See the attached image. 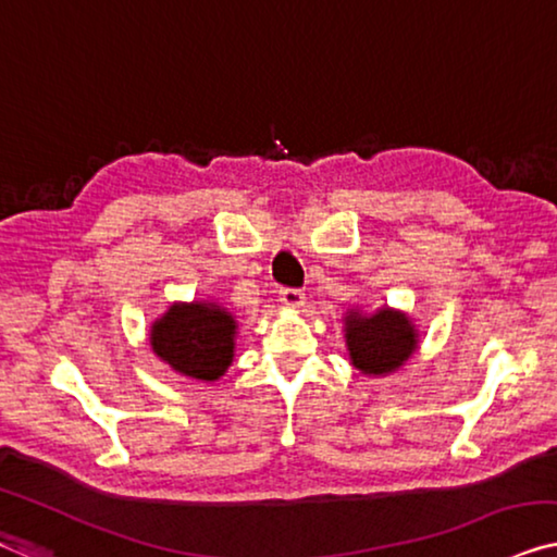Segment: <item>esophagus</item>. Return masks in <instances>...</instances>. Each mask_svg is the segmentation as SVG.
<instances>
[{
  "label": "esophagus",
  "instance_id": "34e87169",
  "mask_svg": "<svg viewBox=\"0 0 557 557\" xmlns=\"http://www.w3.org/2000/svg\"><path fill=\"white\" fill-rule=\"evenodd\" d=\"M280 302L285 307H300L305 302V293L297 287H282L280 289Z\"/></svg>",
  "mask_w": 557,
  "mask_h": 557
}]
</instances>
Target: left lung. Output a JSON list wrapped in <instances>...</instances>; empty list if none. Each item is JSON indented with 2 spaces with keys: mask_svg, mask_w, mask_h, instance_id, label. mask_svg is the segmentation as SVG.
I'll list each match as a JSON object with an SVG mask.
<instances>
[{
  "mask_svg": "<svg viewBox=\"0 0 557 557\" xmlns=\"http://www.w3.org/2000/svg\"><path fill=\"white\" fill-rule=\"evenodd\" d=\"M345 337L350 360L364 375H387L410 358L418 335L405 314L389 312L387 307L364 318L350 312L345 318Z\"/></svg>",
  "mask_w": 557,
  "mask_h": 557,
  "instance_id": "8db88e82",
  "label": "left lung"
}]
</instances>
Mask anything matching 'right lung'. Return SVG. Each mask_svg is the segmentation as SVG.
<instances>
[{
	"instance_id": "right-lung-1",
	"label": "right lung",
	"mask_w": 557,
	"mask_h": 557,
	"mask_svg": "<svg viewBox=\"0 0 557 557\" xmlns=\"http://www.w3.org/2000/svg\"><path fill=\"white\" fill-rule=\"evenodd\" d=\"M235 320L218 305H172L152 325V350L172 370L195 380L225 375L235 352Z\"/></svg>"
}]
</instances>
